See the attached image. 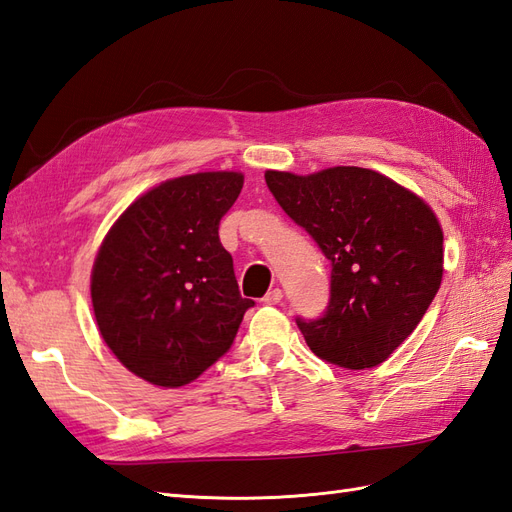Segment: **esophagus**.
<instances>
[{"instance_id":"obj_1","label":"esophagus","mask_w":512,"mask_h":512,"mask_svg":"<svg viewBox=\"0 0 512 512\" xmlns=\"http://www.w3.org/2000/svg\"><path fill=\"white\" fill-rule=\"evenodd\" d=\"M282 297H284L282 290H280V288H273V290H269V292L265 294V299H262V301H265L267 305H277V303L282 301Z\"/></svg>"}]
</instances>
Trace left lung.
<instances>
[{"instance_id":"obj_1","label":"left lung","mask_w":512,"mask_h":512,"mask_svg":"<svg viewBox=\"0 0 512 512\" xmlns=\"http://www.w3.org/2000/svg\"><path fill=\"white\" fill-rule=\"evenodd\" d=\"M265 179L331 260L327 312L297 318L309 350L346 369L384 363L442 284L438 218L425 200L369 168L333 166L305 177L267 170Z\"/></svg>"}]
</instances>
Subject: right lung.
Listing matches in <instances>:
<instances>
[{
    "label": "right lung",
    "mask_w": 512,
    "mask_h": 512,
    "mask_svg": "<svg viewBox=\"0 0 512 512\" xmlns=\"http://www.w3.org/2000/svg\"><path fill=\"white\" fill-rule=\"evenodd\" d=\"M241 173L168 179L123 211L91 271V303L106 346L156 386L190 384L235 342L243 299L220 220Z\"/></svg>",
    "instance_id": "1"
}]
</instances>
